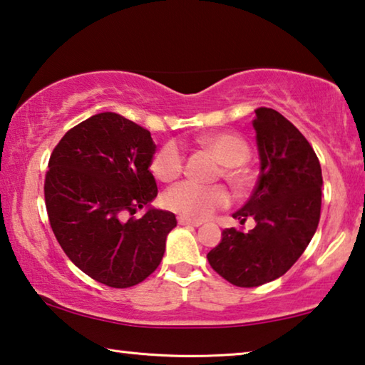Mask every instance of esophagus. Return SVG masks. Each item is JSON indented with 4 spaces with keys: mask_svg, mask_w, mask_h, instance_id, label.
Returning <instances> with one entry per match:
<instances>
[{
    "mask_svg": "<svg viewBox=\"0 0 365 365\" xmlns=\"http://www.w3.org/2000/svg\"><path fill=\"white\" fill-rule=\"evenodd\" d=\"M178 223L181 226H194V228H197V226L202 225L200 222H195V220H190V218H186V217H178Z\"/></svg>",
    "mask_w": 365,
    "mask_h": 365,
    "instance_id": "obj_1",
    "label": "esophagus"
}]
</instances>
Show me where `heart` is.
<instances>
[{
	"instance_id": "heart-1",
	"label": "heart",
	"mask_w": 365,
	"mask_h": 365,
	"mask_svg": "<svg viewBox=\"0 0 365 365\" xmlns=\"http://www.w3.org/2000/svg\"><path fill=\"white\" fill-rule=\"evenodd\" d=\"M200 147L210 150L222 163V176L236 192H246L252 184L249 170L244 166L249 158L247 142L231 133H210L197 137ZM153 176L163 182L175 181L184 170V153L176 142H166L150 161ZM230 195L223 186H204L194 181H182L161 195L166 210L190 220H205L213 212L228 205Z\"/></svg>"
}]
</instances>
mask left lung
<instances>
[{
	"label": "left lung",
	"instance_id": "left-lung-1",
	"mask_svg": "<svg viewBox=\"0 0 365 365\" xmlns=\"http://www.w3.org/2000/svg\"><path fill=\"white\" fill-rule=\"evenodd\" d=\"M252 126L260 175L232 217L241 225L254 218L255 226L249 232L226 228L207 254L213 270L239 288L270 283L296 264L317 231L324 186L312 145L282 113L257 108Z\"/></svg>",
	"mask_w": 365,
	"mask_h": 365
}]
</instances>
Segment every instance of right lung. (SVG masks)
<instances>
[{
    "label": "right lung",
    "mask_w": 365,
    "mask_h": 365,
    "mask_svg": "<svg viewBox=\"0 0 365 365\" xmlns=\"http://www.w3.org/2000/svg\"><path fill=\"white\" fill-rule=\"evenodd\" d=\"M147 129L116 113H98L69 129L45 176L51 230L71 262L101 284L130 288L160 265L175 213L149 207L157 197L148 170L155 153Z\"/></svg>",
    "instance_id": "right-lung-1"
}]
</instances>
